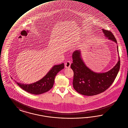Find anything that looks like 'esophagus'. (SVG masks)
<instances>
[{
    "instance_id": "1",
    "label": "esophagus",
    "mask_w": 128,
    "mask_h": 128,
    "mask_svg": "<svg viewBox=\"0 0 128 128\" xmlns=\"http://www.w3.org/2000/svg\"><path fill=\"white\" fill-rule=\"evenodd\" d=\"M70 65H71V62L70 61H68L65 63V67L66 68H70Z\"/></svg>"
}]
</instances>
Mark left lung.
I'll return each mask as SVG.
<instances>
[{
	"mask_svg": "<svg viewBox=\"0 0 128 128\" xmlns=\"http://www.w3.org/2000/svg\"><path fill=\"white\" fill-rule=\"evenodd\" d=\"M106 38L117 44L113 33L102 29ZM117 50L118 54V46ZM72 63L70 68L74 72L73 86L79 93L85 96H94L100 94L108 89L113 84L120 68V59L111 70L105 72L98 73L88 67L83 61L80 51H74L72 56Z\"/></svg>",
	"mask_w": 128,
	"mask_h": 128,
	"instance_id": "8db88e82",
	"label": "left lung"
}]
</instances>
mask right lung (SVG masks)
<instances>
[{
	"instance_id": "1",
	"label": "right lung",
	"mask_w": 128,
	"mask_h": 128,
	"mask_svg": "<svg viewBox=\"0 0 128 128\" xmlns=\"http://www.w3.org/2000/svg\"><path fill=\"white\" fill-rule=\"evenodd\" d=\"M64 68V63L54 65L49 72L40 80L30 84L16 82L23 90L32 94L39 95L50 90L54 85L55 76Z\"/></svg>"
}]
</instances>
